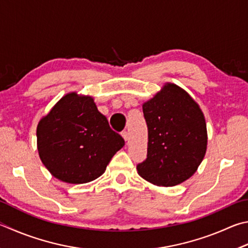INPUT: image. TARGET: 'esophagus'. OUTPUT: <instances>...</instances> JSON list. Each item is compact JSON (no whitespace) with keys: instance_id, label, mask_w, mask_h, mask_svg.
Returning <instances> with one entry per match:
<instances>
[{"instance_id":"1","label":"esophagus","mask_w":248,"mask_h":248,"mask_svg":"<svg viewBox=\"0 0 248 248\" xmlns=\"http://www.w3.org/2000/svg\"><path fill=\"white\" fill-rule=\"evenodd\" d=\"M121 136L124 139V141H128V138H129V133L127 131H123L121 132Z\"/></svg>"}]
</instances>
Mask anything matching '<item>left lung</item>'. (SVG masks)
Listing matches in <instances>:
<instances>
[{"label": "left lung", "instance_id": "obj_1", "mask_svg": "<svg viewBox=\"0 0 248 248\" xmlns=\"http://www.w3.org/2000/svg\"><path fill=\"white\" fill-rule=\"evenodd\" d=\"M148 129L147 158L138 173L157 186H174L196 172L207 151L204 112L179 85L166 82L142 105Z\"/></svg>", "mask_w": 248, "mask_h": 248}]
</instances>
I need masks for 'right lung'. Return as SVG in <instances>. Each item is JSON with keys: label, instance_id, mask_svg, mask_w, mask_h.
I'll return each mask as SVG.
<instances>
[{"label": "right lung", "instance_id": "add662e5", "mask_svg": "<svg viewBox=\"0 0 248 248\" xmlns=\"http://www.w3.org/2000/svg\"><path fill=\"white\" fill-rule=\"evenodd\" d=\"M124 145L94 98L76 91L65 94L37 125L40 159L54 178L66 183L101 177Z\"/></svg>", "mask_w": 248, "mask_h": 248}]
</instances>
